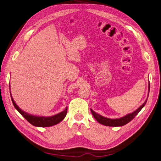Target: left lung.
I'll return each instance as SVG.
<instances>
[{"instance_id":"8db88e82","label":"left lung","mask_w":161,"mask_h":161,"mask_svg":"<svg viewBox=\"0 0 161 161\" xmlns=\"http://www.w3.org/2000/svg\"><path fill=\"white\" fill-rule=\"evenodd\" d=\"M149 90H150V85H148V93H149ZM147 102V100H146L144 102V104L141 105L137 110L135 111L132 113H130L127 114L126 116L121 117L120 118H116V119H111V118H108L101 116L98 114H97L96 112L94 111L92 109L90 108L91 112H92V116H94V118H95L97 120V121L100 124H102V125H106V126H111V127H118V126H123L126 125L127 123H128L129 122H130L133 118H134L138 114V113L139 111L142 110V108H143L146 103Z\"/></svg>"}]
</instances>
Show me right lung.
<instances>
[{
	"instance_id": "add662e5",
	"label": "right lung",
	"mask_w": 161,
	"mask_h": 161,
	"mask_svg": "<svg viewBox=\"0 0 161 161\" xmlns=\"http://www.w3.org/2000/svg\"><path fill=\"white\" fill-rule=\"evenodd\" d=\"M10 92L12 102H13V104L14 108L19 111V113L22 115L29 123H30L31 125L36 127H41V128H43V127H50L56 125V124H58L59 123L61 122L62 120H64V118L66 117V115L67 114V107H66L63 111L60 112V113L56 115H54V116H38L29 114L28 113H26V112L24 111L18 107L16 103L14 101L13 97H12L10 90Z\"/></svg>"
}]
</instances>
